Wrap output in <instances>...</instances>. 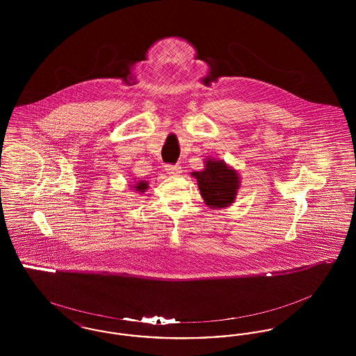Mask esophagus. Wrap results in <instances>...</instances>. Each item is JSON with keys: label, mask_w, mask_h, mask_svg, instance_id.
Returning <instances> with one entry per match:
<instances>
[{"label": "esophagus", "mask_w": 356, "mask_h": 356, "mask_svg": "<svg viewBox=\"0 0 356 356\" xmlns=\"http://www.w3.org/2000/svg\"><path fill=\"white\" fill-rule=\"evenodd\" d=\"M165 172L168 173V175H173V176H177V175H180L183 170H181V167L180 165H165Z\"/></svg>", "instance_id": "obj_1"}]
</instances>
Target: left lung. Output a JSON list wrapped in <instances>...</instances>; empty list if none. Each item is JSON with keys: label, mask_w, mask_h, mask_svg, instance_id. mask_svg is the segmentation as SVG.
Returning a JSON list of instances; mask_svg holds the SVG:
<instances>
[{"label": "left lung", "mask_w": 356, "mask_h": 356, "mask_svg": "<svg viewBox=\"0 0 356 356\" xmlns=\"http://www.w3.org/2000/svg\"><path fill=\"white\" fill-rule=\"evenodd\" d=\"M205 168L192 172L196 177L204 203L211 208H225L235 202L240 186V176L222 160L208 159Z\"/></svg>", "instance_id": "1"}]
</instances>
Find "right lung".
Returning a JSON list of instances; mask_svg holds the SVG:
<instances>
[{"label":"right lung","mask_w":356,"mask_h":356,"mask_svg":"<svg viewBox=\"0 0 356 356\" xmlns=\"http://www.w3.org/2000/svg\"><path fill=\"white\" fill-rule=\"evenodd\" d=\"M132 188H135L137 192H145V189L148 188V183L147 181H143V180H140L137 184H135V186H132Z\"/></svg>","instance_id":"obj_1"}]
</instances>
